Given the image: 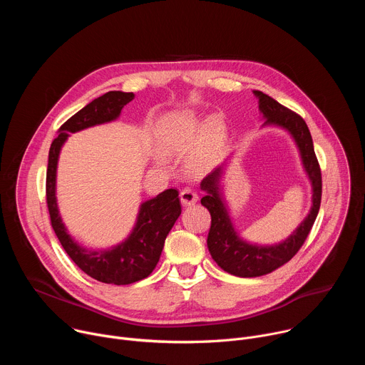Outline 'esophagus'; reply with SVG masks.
<instances>
[{"label": "esophagus", "instance_id": "1", "mask_svg": "<svg viewBox=\"0 0 365 365\" xmlns=\"http://www.w3.org/2000/svg\"><path fill=\"white\" fill-rule=\"evenodd\" d=\"M199 199L197 193L190 190V189H183L180 192V200H182V205L183 206H192L193 203H196V200Z\"/></svg>", "mask_w": 365, "mask_h": 365}]
</instances>
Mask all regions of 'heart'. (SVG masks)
Here are the masks:
<instances>
[{"mask_svg": "<svg viewBox=\"0 0 365 365\" xmlns=\"http://www.w3.org/2000/svg\"><path fill=\"white\" fill-rule=\"evenodd\" d=\"M227 138V130L220 117L199 118L193 114L179 113L168 115L158 127V143L170 154H186L200 143V159L215 154ZM160 162V159H158Z\"/></svg>", "mask_w": 365, "mask_h": 365, "instance_id": "heart-1", "label": "heart"}]
</instances>
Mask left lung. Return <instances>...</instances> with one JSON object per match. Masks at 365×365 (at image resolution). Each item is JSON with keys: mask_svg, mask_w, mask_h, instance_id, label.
I'll return each mask as SVG.
<instances>
[{"mask_svg": "<svg viewBox=\"0 0 365 365\" xmlns=\"http://www.w3.org/2000/svg\"><path fill=\"white\" fill-rule=\"evenodd\" d=\"M252 92L258 99V110L264 120L263 127H279L294 141L303 172L312 187V205L306 218L286 240L276 244L250 242L238 232L224 195L222 176L228 159L207 175L200 182V189L206 193L200 203L207 207L212 218L206 241L207 250L222 270L237 277L264 276L292 259L303 245L318 217L322 196L321 169L315 155L314 141L303 118L262 91Z\"/></svg>", "mask_w": 365, "mask_h": 365, "instance_id": "left-lung-1", "label": "left lung"}]
</instances>
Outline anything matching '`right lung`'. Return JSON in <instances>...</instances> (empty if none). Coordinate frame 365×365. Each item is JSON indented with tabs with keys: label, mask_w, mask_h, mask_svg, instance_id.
<instances>
[{
	"label": "right lung",
	"mask_w": 365,
	"mask_h": 365,
	"mask_svg": "<svg viewBox=\"0 0 365 365\" xmlns=\"http://www.w3.org/2000/svg\"><path fill=\"white\" fill-rule=\"evenodd\" d=\"M133 92L110 91L89 102L61 128L48 151L46 195L51 227L73 263L92 279L107 284H131L145 279L158 266L168 234L182 214L179 192L168 189L138 206L135 224L127 238L106 250L81 245L69 232L59 212L56 197L58 163L63 144L73 133L118 120Z\"/></svg>",
	"instance_id": "add662e5"
}]
</instances>
